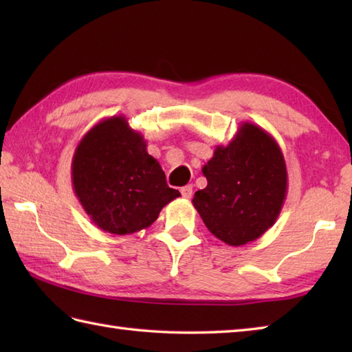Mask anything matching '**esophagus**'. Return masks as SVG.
Returning a JSON list of instances; mask_svg holds the SVG:
<instances>
[{
    "label": "esophagus",
    "mask_w": 352,
    "mask_h": 352,
    "mask_svg": "<svg viewBox=\"0 0 352 352\" xmlns=\"http://www.w3.org/2000/svg\"><path fill=\"white\" fill-rule=\"evenodd\" d=\"M192 192H193L192 184H188V186H184V188H182V195L186 199H189L192 197Z\"/></svg>",
    "instance_id": "34e87169"
}]
</instances>
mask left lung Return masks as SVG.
<instances>
[{
    "mask_svg": "<svg viewBox=\"0 0 352 352\" xmlns=\"http://www.w3.org/2000/svg\"><path fill=\"white\" fill-rule=\"evenodd\" d=\"M207 188L192 199L208 231L242 246L271 228L287 195V169L276 140L261 126L242 122L228 145H218L203 166Z\"/></svg>",
    "mask_w": 352,
    "mask_h": 352,
    "instance_id": "1",
    "label": "left lung"
}]
</instances>
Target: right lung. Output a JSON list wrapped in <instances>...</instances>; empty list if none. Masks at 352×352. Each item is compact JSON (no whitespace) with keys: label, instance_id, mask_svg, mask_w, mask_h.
Listing matches in <instances>:
<instances>
[{"label":"right lung","instance_id":"add662e5","mask_svg":"<svg viewBox=\"0 0 352 352\" xmlns=\"http://www.w3.org/2000/svg\"><path fill=\"white\" fill-rule=\"evenodd\" d=\"M76 197L96 227L110 234L148 228L180 192L146 151V140L126 118L110 116L89 130L71 164Z\"/></svg>","mask_w":352,"mask_h":352}]
</instances>
